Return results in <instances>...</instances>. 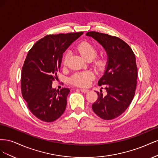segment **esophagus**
Returning <instances> with one entry per match:
<instances>
[{"instance_id": "34e87169", "label": "esophagus", "mask_w": 158, "mask_h": 158, "mask_svg": "<svg viewBox=\"0 0 158 158\" xmlns=\"http://www.w3.org/2000/svg\"><path fill=\"white\" fill-rule=\"evenodd\" d=\"M80 90L83 93H86L88 92V89H80Z\"/></svg>"}]
</instances>
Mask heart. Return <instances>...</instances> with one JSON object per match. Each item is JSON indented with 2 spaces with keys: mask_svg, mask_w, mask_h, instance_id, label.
Instances as JSON below:
<instances>
[{
  "mask_svg": "<svg viewBox=\"0 0 158 158\" xmlns=\"http://www.w3.org/2000/svg\"><path fill=\"white\" fill-rule=\"evenodd\" d=\"M79 53L85 60L93 59L97 55V48L93 44L87 41H84L80 44L76 48ZM70 57L69 52H66L63 58V64L66 66L68 64ZM106 62L103 59H98L95 61V66L98 69H102ZM94 78V74L90 72H82L76 73L70 79L71 83L80 87H86L89 84L91 80Z\"/></svg>",
  "mask_w": 158,
  "mask_h": 158,
  "instance_id": "heart-1",
  "label": "heart"
}]
</instances>
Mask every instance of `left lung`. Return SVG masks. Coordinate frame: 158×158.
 <instances>
[{
  "mask_svg": "<svg viewBox=\"0 0 158 158\" xmlns=\"http://www.w3.org/2000/svg\"><path fill=\"white\" fill-rule=\"evenodd\" d=\"M101 44L107 55L106 71L98 81L104 85L107 94L97 92V101L92 104L94 113L104 120H111L125 112L130 106L136 88L138 70L136 58L131 47L115 36L96 31H89Z\"/></svg>",
  "mask_w": 158,
  "mask_h": 158,
  "instance_id": "1",
  "label": "left lung"
}]
</instances>
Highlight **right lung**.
<instances>
[{
  "instance_id": "add662e5",
  "label": "right lung",
  "mask_w": 158,
  "mask_h": 158,
  "mask_svg": "<svg viewBox=\"0 0 158 158\" xmlns=\"http://www.w3.org/2000/svg\"><path fill=\"white\" fill-rule=\"evenodd\" d=\"M82 34L46 35L28 52L22 70V94L30 111L42 121L53 122L65 111L70 89L52 88V81L60 71L63 52Z\"/></svg>"
}]
</instances>
